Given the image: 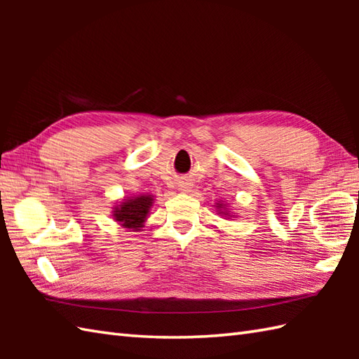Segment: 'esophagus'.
I'll return each instance as SVG.
<instances>
[{"label": "esophagus", "instance_id": "1", "mask_svg": "<svg viewBox=\"0 0 359 359\" xmlns=\"http://www.w3.org/2000/svg\"><path fill=\"white\" fill-rule=\"evenodd\" d=\"M182 191H185V193H188V191H189V187H184V188H182Z\"/></svg>", "mask_w": 359, "mask_h": 359}]
</instances>
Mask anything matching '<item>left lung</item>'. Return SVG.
I'll use <instances>...</instances> for the list:
<instances>
[{
  "label": "left lung",
  "mask_w": 359,
  "mask_h": 359,
  "mask_svg": "<svg viewBox=\"0 0 359 359\" xmlns=\"http://www.w3.org/2000/svg\"><path fill=\"white\" fill-rule=\"evenodd\" d=\"M215 207H216V210H217V215H219L220 217H224V219H226V220L238 217V212L231 211V207H230V205L225 203L224 201H217V202L215 203Z\"/></svg>",
  "instance_id": "8db88e82"
}]
</instances>
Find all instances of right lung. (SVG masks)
Segmentation results:
<instances>
[{"label": "right lung", "mask_w": 359, "mask_h": 359, "mask_svg": "<svg viewBox=\"0 0 359 359\" xmlns=\"http://www.w3.org/2000/svg\"><path fill=\"white\" fill-rule=\"evenodd\" d=\"M152 205H154L152 194L128 196L112 205L111 217L128 231H140L149 217Z\"/></svg>", "instance_id": "add662e5"}]
</instances>
